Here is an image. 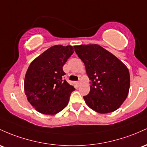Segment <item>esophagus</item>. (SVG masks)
Segmentation results:
<instances>
[{"instance_id":"1","label":"esophagus","mask_w":147,"mask_h":147,"mask_svg":"<svg viewBox=\"0 0 147 147\" xmlns=\"http://www.w3.org/2000/svg\"><path fill=\"white\" fill-rule=\"evenodd\" d=\"M80 84H81V82H80V81H78V82H77V84L78 85V86H80Z\"/></svg>"}]
</instances>
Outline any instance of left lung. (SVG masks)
<instances>
[{"instance_id":"obj_1","label":"left lung","mask_w":147,"mask_h":147,"mask_svg":"<svg viewBox=\"0 0 147 147\" xmlns=\"http://www.w3.org/2000/svg\"><path fill=\"white\" fill-rule=\"evenodd\" d=\"M74 48L84 63L90 80V92L84 96L87 105L100 114L117 110L128 94L130 80L128 67L98 45Z\"/></svg>"}]
</instances>
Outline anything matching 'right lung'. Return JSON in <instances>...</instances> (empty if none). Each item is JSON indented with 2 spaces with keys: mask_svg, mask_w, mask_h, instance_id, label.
<instances>
[{
  "mask_svg": "<svg viewBox=\"0 0 147 147\" xmlns=\"http://www.w3.org/2000/svg\"><path fill=\"white\" fill-rule=\"evenodd\" d=\"M73 47L54 45L35 59L24 80L27 99L38 112L54 115L65 108L75 91L63 76V66L74 53Z\"/></svg>",
  "mask_w": 147,
  "mask_h": 147,
  "instance_id": "add662e5",
  "label": "right lung"
}]
</instances>
